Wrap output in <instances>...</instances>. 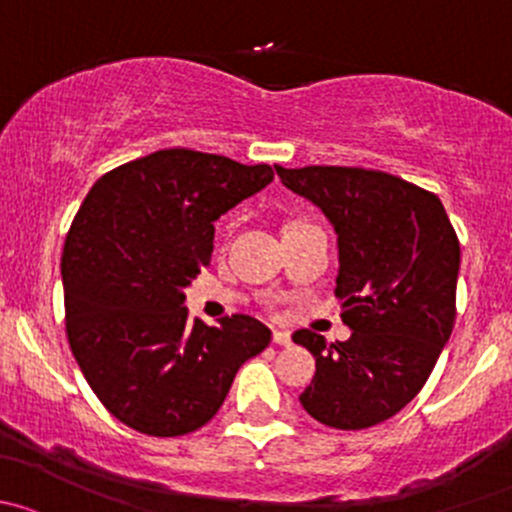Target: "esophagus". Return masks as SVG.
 Here are the masks:
<instances>
[{"label":"esophagus","mask_w":512,"mask_h":512,"mask_svg":"<svg viewBox=\"0 0 512 512\" xmlns=\"http://www.w3.org/2000/svg\"><path fill=\"white\" fill-rule=\"evenodd\" d=\"M273 342H276V345L288 347L293 342V337H291V333H288V330H273Z\"/></svg>","instance_id":"esophagus-1"}]
</instances>
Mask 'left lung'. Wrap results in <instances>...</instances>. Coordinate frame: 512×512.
<instances>
[{
    "instance_id": "obj_1",
    "label": "left lung",
    "mask_w": 512,
    "mask_h": 512,
    "mask_svg": "<svg viewBox=\"0 0 512 512\" xmlns=\"http://www.w3.org/2000/svg\"><path fill=\"white\" fill-rule=\"evenodd\" d=\"M288 189L313 202L337 234L335 295L350 340L298 330L315 357L300 404L320 424L370 429L419 394L456 320L461 246L436 194L362 167L276 165Z\"/></svg>"
}]
</instances>
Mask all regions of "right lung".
<instances>
[{
    "label": "right lung",
    "mask_w": 512,
    "mask_h": 512,
    "mask_svg": "<svg viewBox=\"0 0 512 512\" xmlns=\"http://www.w3.org/2000/svg\"><path fill=\"white\" fill-rule=\"evenodd\" d=\"M268 165L152 152L91 187L63 244L66 335L96 397L147 436L207 424L271 330L251 315L189 320L184 288L214 251V221L271 184Z\"/></svg>",
    "instance_id": "right-lung-1"
}]
</instances>
